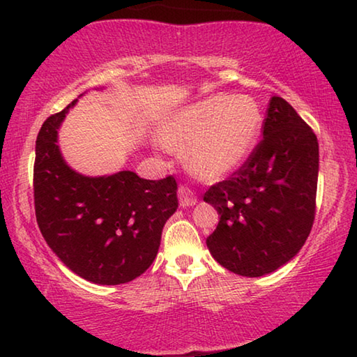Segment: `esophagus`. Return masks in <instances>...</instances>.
<instances>
[{
  "label": "esophagus",
  "instance_id": "1",
  "mask_svg": "<svg viewBox=\"0 0 357 357\" xmlns=\"http://www.w3.org/2000/svg\"><path fill=\"white\" fill-rule=\"evenodd\" d=\"M178 198H179V206L181 208H190L193 204H197V197L189 187L181 185L178 189Z\"/></svg>",
  "mask_w": 357,
  "mask_h": 357
}]
</instances>
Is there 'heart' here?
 I'll return each instance as SVG.
<instances>
[{"instance_id": "obj_1", "label": "heart", "mask_w": 357, "mask_h": 357, "mask_svg": "<svg viewBox=\"0 0 357 357\" xmlns=\"http://www.w3.org/2000/svg\"><path fill=\"white\" fill-rule=\"evenodd\" d=\"M261 130V113L249 98L215 94L179 114L164 137L170 148L187 149L185 164L202 179H219L249 157Z\"/></svg>"}]
</instances>
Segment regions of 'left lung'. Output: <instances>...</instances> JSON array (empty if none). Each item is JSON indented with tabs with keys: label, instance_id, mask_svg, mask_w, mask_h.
<instances>
[{
	"label": "left lung",
	"instance_id": "left-lung-1",
	"mask_svg": "<svg viewBox=\"0 0 357 357\" xmlns=\"http://www.w3.org/2000/svg\"><path fill=\"white\" fill-rule=\"evenodd\" d=\"M318 140L282 98H271L259 142L239 170L203 200L220 215L206 239L223 268L245 277L274 273L296 257L315 220Z\"/></svg>",
	"mask_w": 357,
	"mask_h": 357
}]
</instances>
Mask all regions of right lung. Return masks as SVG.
<instances>
[{
    "mask_svg": "<svg viewBox=\"0 0 357 357\" xmlns=\"http://www.w3.org/2000/svg\"><path fill=\"white\" fill-rule=\"evenodd\" d=\"M72 104L45 119L36 140V219L50 249L82 279L121 285L157 255L162 229L178 208L173 176L149 181L134 172L83 176L66 164L58 129Z\"/></svg>",
    "mask_w": 357,
    "mask_h": 357,
    "instance_id": "obj_1",
    "label": "right lung"
}]
</instances>
